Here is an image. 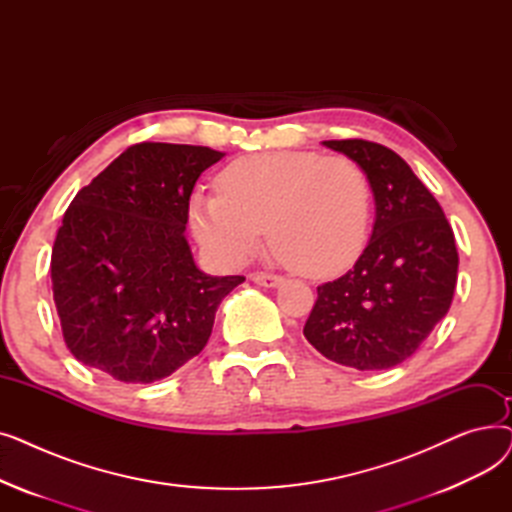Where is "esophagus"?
<instances>
[{
  "label": "esophagus",
  "instance_id": "obj_1",
  "mask_svg": "<svg viewBox=\"0 0 512 512\" xmlns=\"http://www.w3.org/2000/svg\"><path fill=\"white\" fill-rule=\"evenodd\" d=\"M251 280L259 286H265V288H276L282 284V278L280 276H274V274H263V272H257L251 276Z\"/></svg>",
  "mask_w": 512,
  "mask_h": 512
}]
</instances>
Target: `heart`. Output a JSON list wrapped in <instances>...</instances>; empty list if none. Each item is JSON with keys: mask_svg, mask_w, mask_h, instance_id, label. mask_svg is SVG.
I'll return each instance as SVG.
<instances>
[{"mask_svg": "<svg viewBox=\"0 0 512 512\" xmlns=\"http://www.w3.org/2000/svg\"><path fill=\"white\" fill-rule=\"evenodd\" d=\"M218 188L191 195L188 222L226 265L245 263L267 226L276 255L309 278L342 272L365 247L371 188L353 159L315 151L247 155L222 170Z\"/></svg>", "mask_w": 512, "mask_h": 512, "instance_id": "1", "label": "heart"}]
</instances>
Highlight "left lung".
Listing matches in <instances>:
<instances>
[{
  "label": "left lung",
  "mask_w": 512,
  "mask_h": 512,
  "mask_svg": "<svg viewBox=\"0 0 512 512\" xmlns=\"http://www.w3.org/2000/svg\"><path fill=\"white\" fill-rule=\"evenodd\" d=\"M324 145L365 172L375 222L353 270L317 286L303 334L334 363L390 369L407 361L450 309L459 270L454 234L440 203L392 149L363 139Z\"/></svg>",
  "instance_id": "obj_1"
}]
</instances>
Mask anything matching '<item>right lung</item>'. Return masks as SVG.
<instances>
[{"instance_id": "right-lung-1", "label": "right lung", "mask_w": 512, "mask_h": 512, "mask_svg": "<svg viewBox=\"0 0 512 512\" xmlns=\"http://www.w3.org/2000/svg\"><path fill=\"white\" fill-rule=\"evenodd\" d=\"M224 155L139 143L80 188L51 251L53 301L76 361L151 384L203 351L222 299L245 282L201 272L184 236L195 182Z\"/></svg>"}]
</instances>
